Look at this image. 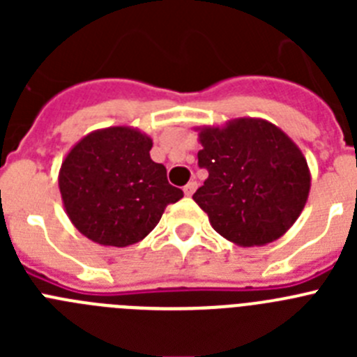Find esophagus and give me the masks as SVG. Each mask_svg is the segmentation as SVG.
<instances>
[{
    "instance_id": "34e87169",
    "label": "esophagus",
    "mask_w": 357,
    "mask_h": 357,
    "mask_svg": "<svg viewBox=\"0 0 357 357\" xmlns=\"http://www.w3.org/2000/svg\"><path fill=\"white\" fill-rule=\"evenodd\" d=\"M195 191H197V182L195 181H191L189 182L188 185H185L184 188V193H185V197H193V193Z\"/></svg>"
}]
</instances>
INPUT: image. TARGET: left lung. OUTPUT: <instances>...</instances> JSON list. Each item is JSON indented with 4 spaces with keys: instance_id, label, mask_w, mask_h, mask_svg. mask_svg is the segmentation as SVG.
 <instances>
[{
    "instance_id": "left-lung-1",
    "label": "left lung",
    "mask_w": 357,
    "mask_h": 357,
    "mask_svg": "<svg viewBox=\"0 0 357 357\" xmlns=\"http://www.w3.org/2000/svg\"><path fill=\"white\" fill-rule=\"evenodd\" d=\"M197 130L198 164L209 176L193 200L213 229L238 247H263L284 236L311 189L301 148L261 118H236Z\"/></svg>"
}]
</instances>
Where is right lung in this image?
I'll use <instances>...</instances> for the list:
<instances>
[{"instance_id":"obj_1","label":"right lung","mask_w":357,"mask_h":357,"mask_svg":"<svg viewBox=\"0 0 357 357\" xmlns=\"http://www.w3.org/2000/svg\"><path fill=\"white\" fill-rule=\"evenodd\" d=\"M150 135L109 127L84 135L62 160L59 189L71 223L103 247H128L155 229L164 209L184 197L150 157Z\"/></svg>"}]
</instances>
